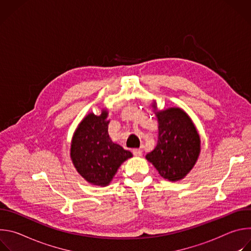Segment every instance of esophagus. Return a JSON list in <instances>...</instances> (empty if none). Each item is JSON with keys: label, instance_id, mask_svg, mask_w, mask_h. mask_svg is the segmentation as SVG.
I'll list each match as a JSON object with an SVG mask.
<instances>
[{"label": "esophagus", "instance_id": "esophagus-1", "mask_svg": "<svg viewBox=\"0 0 251 251\" xmlns=\"http://www.w3.org/2000/svg\"><path fill=\"white\" fill-rule=\"evenodd\" d=\"M133 155L136 157H140L142 156V150L141 149H133Z\"/></svg>", "mask_w": 251, "mask_h": 251}]
</instances>
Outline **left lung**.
Returning a JSON list of instances; mask_svg holds the SVG:
<instances>
[{
  "label": "left lung",
  "mask_w": 251,
  "mask_h": 251,
  "mask_svg": "<svg viewBox=\"0 0 251 251\" xmlns=\"http://www.w3.org/2000/svg\"><path fill=\"white\" fill-rule=\"evenodd\" d=\"M156 109V105H153ZM159 137L155 149L146 159L169 181L181 180L196 164L201 142L191 118L180 108H169L156 113Z\"/></svg>",
  "instance_id": "obj_1"
}]
</instances>
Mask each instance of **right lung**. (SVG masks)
I'll return each instance as SVG.
<instances>
[{"label": "right lung", "mask_w": 251, "mask_h": 251, "mask_svg": "<svg viewBox=\"0 0 251 251\" xmlns=\"http://www.w3.org/2000/svg\"><path fill=\"white\" fill-rule=\"evenodd\" d=\"M108 112L88 114L78 125L71 142L70 156L77 172L88 183L107 186L132 153L113 143L108 135Z\"/></svg>", "instance_id": "add662e5"}]
</instances>
